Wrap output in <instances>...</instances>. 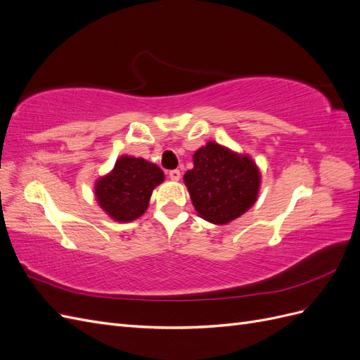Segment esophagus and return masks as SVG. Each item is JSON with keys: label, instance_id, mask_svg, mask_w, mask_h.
Returning a JSON list of instances; mask_svg holds the SVG:
<instances>
[{"label": "esophagus", "instance_id": "34e87169", "mask_svg": "<svg viewBox=\"0 0 360 360\" xmlns=\"http://www.w3.org/2000/svg\"><path fill=\"white\" fill-rule=\"evenodd\" d=\"M180 177H181V172H180L179 169H172V171H169V179H171V180L177 181V180H180Z\"/></svg>", "mask_w": 360, "mask_h": 360}]
</instances>
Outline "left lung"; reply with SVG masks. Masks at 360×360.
Instances as JSON below:
<instances>
[{"label":"left lung","instance_id":"8db88e82","mask_svg":"<svg viewBox=\"0 0 360 360\" xmlns=\"http://www.w3.org/2000/svg\"><path fill=\"white\" fill-rule=\"evenodd\" d=\"M184 183L201 217L226 224L255 202L259 172L249 156L209 143L193 155V168L184 174Z\"/></svg>","mask_w":360,"mask_h":360}]
</instances>
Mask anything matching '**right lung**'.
Instances as JSON below:
<instances>
[{"label": "right lung", "instance_id": "add662e5", "mask_svg": "<svg viewBox=\"0 0 360 360\" xmlns=\"http://www.w3.org/2000/svg\"><path fill=\"white\" fill-rule=\"evenodd\" d=\"M163 181V172L144 159L122 156L111 174L96 183V198L118 222L135 221L147 210L151 192Z\"/></svg>", "mask_w": 360, "mask_h": 360}]
</instances>
